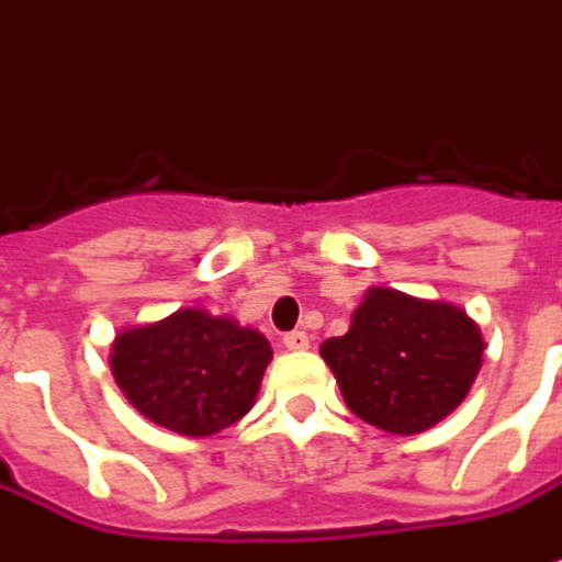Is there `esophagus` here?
I'll use <instances>...</instances> for the list:
<instances>
[{"label": "esophagus", "instance_id": "obj_1", "mask_svg": "<svg viewBox=\"0 0 562 562\" xmlns=\"http://www.w3.org/2000/svg\"><path fill=\"white\" fill-rule=\"evenodd\" d=\"M282 345H285L289 351H304V348L311 345V336H307V333H301V329H295V333H285V336H282Z\"/></svg>", "mask_w": 562, "mask_h": 562}]
</instances>
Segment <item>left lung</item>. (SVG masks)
<instances>
[{
	"mask_svg": "<svg viewBox=\"0 0 562 562\" xmlns=\"http://www.w3.org/2000/svg\"><path fill=\"white\" fill-rule=\"evenodd\" d=\"M482 351V333L463 307L385 285L367 289L345 336L319 345L348 411L392 436L426 432L457 411Z\"/></svg>",
	"mask_w": 562,
	"mask_h": 562,
	"instance_id": "obj_1",
	"label": "left lung"
}]
</instances>
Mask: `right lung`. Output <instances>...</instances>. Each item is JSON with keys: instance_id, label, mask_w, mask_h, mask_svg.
Segmentation results:
<instances>
[{"instance_id": "right-lung-1", "label": "right lung", "mask_w": 562, "mask_h": 562, "mask_svg": "<svg viewBox=\"0 0 562 562\" xmlns=\"http://www.w3.org/2000/svg\"><path fill=\"white\" fill-rule=\"evenodd\" d=\"M270 341L233 317L180 307L126 326L111 341V373L148 423L204 438L239 423L258 401Z\"/></svg>"}]
</instances>
